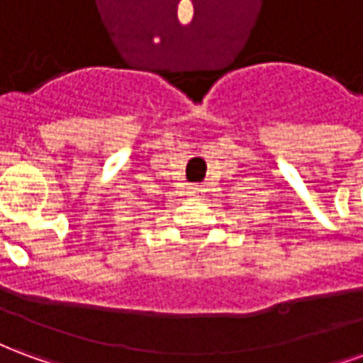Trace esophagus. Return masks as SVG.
<instances>
[{"mask_svg":"<svg viewBox=\"0 0 363 363\" xmlns=\"http://www.w3.org/2000/svg\"><path fill=\"white\" fill-rule=\"evenodd\" d=\"M200 192H204V190H202V186H190L189 194H200Z\"/></svg>","mask_w":363,"mask_h":363,"instance_id":"esophagus-1","label":"esophagus"}]
</instances>
